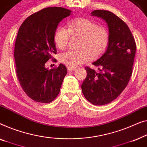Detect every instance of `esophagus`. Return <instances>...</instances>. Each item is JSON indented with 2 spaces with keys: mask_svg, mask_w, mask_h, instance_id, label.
<instances>
[{
  "mask_svg": "<svg viewBox=\"0 0 147 147\" xmlns=\"http://www.w3.org/2000/svg\"><path fill=\"white\" fill-rule=\"evenodd\" d=\"M76 69L75 67H67V70H68V71L69 72H72V71H75Z\"/></svg>",
  "mask_w": 147,
  "mask_h": 147,
  "instance_id": "esophagus-1",
  "label": "esophagus"
}]
</instances>
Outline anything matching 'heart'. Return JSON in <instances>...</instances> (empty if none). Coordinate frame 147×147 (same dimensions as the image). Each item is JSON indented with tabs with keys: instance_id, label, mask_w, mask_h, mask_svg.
I'll return each instance as SVG.
<instances>
[{
	"instance_id": "b5f03b06",
	"label": "heart",
	"mask_w": 147,
	"mask_h": 147,
	"mask_svg": "<svg viewBox=\"0 0 147 147\" xmlns=\"http://www.w3.org/2000/svg\"><path fill=\"white\" fill-rule=\"evenodd\" d=\"M68 28L59 26L55 32L54 40L58 48L65 50L71 35L80 37L78 51H69L61 56V61L71 67H76L100 57L106 51L109 42V32L106 27L87 18L71 20Z\"/></svg>"
}]
</instances>
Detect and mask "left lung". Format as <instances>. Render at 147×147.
I'll return each instance as SVG.
<instances>
[{"instance_id": "1", "label": "left lung", "mask_w": 147, "mask_h": 147, "mask_svg": "<svg viewBox=\"0 0 147 147\" xmlns=\"http://www.w3.org/2000/svg\"><path fill=\"white\" fill-rule=\"evenodd\" d=\"M91 14L107 22L109 42L102 57L92 63L98 68V73L85 67L87 76L81 88L86 100L101 106L114 100L127 86L133 72L136 47L129 26L117 15L103 10H95Z\"/></svg>"}]
</instances>
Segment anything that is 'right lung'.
I'll return each instance as SVG.
<instances>
[{"label":"right lung","mask_w":147,"mask_h":147,"mask_svg":"<svg viewBox=\"0 0 147 147\" xmlns=\"http://www.w3.org/2000/svg\"><path fill=\"white\" fill-rule=\"evenodd\" d=\"M71 12L63 7L46 8L26 18L18 30L14 52L16 75L24 92L37 102L55 100L67 73L63 64L50 70L45 65L57 54L55 32Z\"/></svg>","instance_id":"1"}]
</instances>
